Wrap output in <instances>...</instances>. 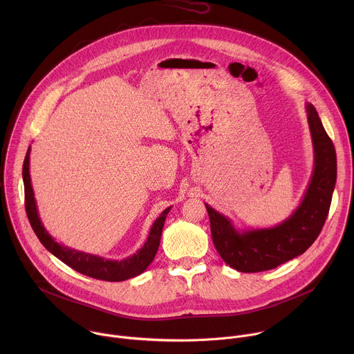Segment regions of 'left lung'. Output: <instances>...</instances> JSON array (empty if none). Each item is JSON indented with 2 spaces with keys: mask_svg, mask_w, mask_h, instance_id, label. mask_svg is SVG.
Instances as JSON below:
<instances>
[{
  "mask_svg": "<svg viewBox=\"0 0 354 354\" xmlns=\"http://www.w3.org/2000/svg\"><path fill=\"white\" fill-rule=\"evenodd\" d=\"M306 113L314 169L299 205L286 220L268 228H236L227 216L205 203L214 246L221 259L238 272L270 270L302 255L325 224L336 185V153L313 104H306Z\"/></svg>",
  "mask_w": 354,
  "mask_h": 354,
  "instance_id": "1",
  "label": "left lung"
}]
</instances>
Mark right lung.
Masks as SVG:
<instances>
[{
    "instance_id": "1",
    "label": "right lung",
    "mask_w": 354,
    "mask_h": 354,
    "mask_svg": "<svg viewBox=\"0 0 354 354\" xmlns=\"http://www.w3.org/2000/svg\"><path fill=\"white\" fill-rule=\"evenodd\" d=\"M29 164H30V147L28 148V153L24 161V168H22V178H24V186H25V207H26L29 223L35 234L37 235L39 241L43 243V246L50 252V254H53L57 259H60L63 263L77 270L78 273H82L85 276L99 279V280L123 281L145 272V269L151 265V262L154 261L157 255V250L161 242L164 223L172 206L165 209L161 213V216L154 221V224L151 225L147 241L136 252V254L122 261L106 259L99 255L88 254V252H82V250L66 246L64 243L57 242L52 235L48 234V231L44 228L39 217V210H37L36 198L32 187Z\"/></svg>"
}]
</instances>
